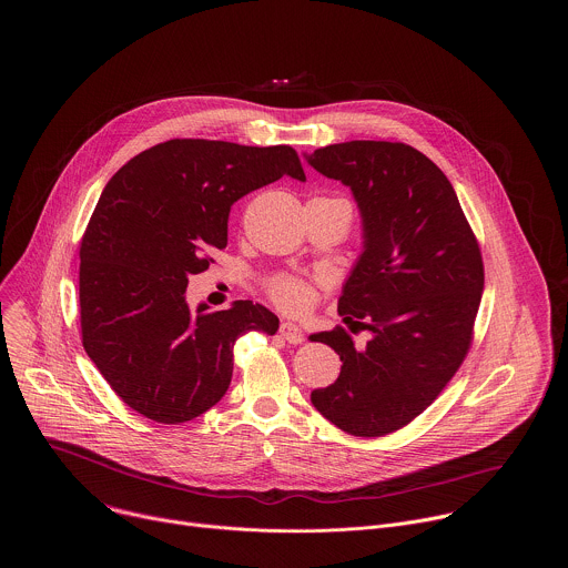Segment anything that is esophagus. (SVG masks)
<instances>
[{
  "mask_svg": "<svg viewBox=\"0 0 568 568\" xmlns=\"http://www.w3.org/2000/svg\"><path fill=\"white\" fill-rule=\"evenodd\" d=\"M280 334H282V338L284 341H288L291 345H300L302 341H304V332H302V327H297L295 324H282L280 325Z\"/></svg>",
  "mask_w": 568,
  "mask_h": 568,
  "instance_id": "34e87169",
  "label": "esophagus"
}]
</instances>
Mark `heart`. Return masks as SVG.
Returning a JSON list of instances; mask_svg holds the SVG:
<instances>
[{
	"mask_svg": "<svg viewBox=\"0 0 568 568\" xmlns=\"http://www.w3.org/2000/svg\"><path fill=\"white\" fill-rule=\"evenodd\" d=\"M266 293L286 313H302L311 304V284L297 275H275L266 282Z\"/></svg>",
	"mask_w": 568,
	"mask_h": 568,
	"instance_id": "1",
	"label": "heart"
}]
</instances>
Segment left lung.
Returning a JSON list of instances; mask_svg holds the SVG:
<instances>
[{"instance_id": "left-lung-1", "label": "left lung", "mask_w": 568, "mask_h": 568, "mask_svg": "<svg viewBox=\"0 0 568 568\" xmlns=\"http://www.w3.org/2000/svg\"><path fill=\"white\" fill-rule=\"evenodd\" d=\"M308 163L352 187L365 251L338 297L336 325L313 334L341 356L315 408L356 437L400 430L442 394L475 338L484 293L477 236L446 174L403 142L354 140L315 151Z\"/></svg>"}]
</instances>
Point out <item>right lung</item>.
<instances>
[{
  "instance_id": "right-lung-1",
  "label": "right lung",
  "mask_w": 568,
  "mask_h": 568,
  "mask_svg": "<svg viewBox=\"0 0 568 568\" xmlns=\"http://www.w3.org/2000/svg\"><path fill=\"white\" fill-rule=\"evenodd\" d=\"M284 174L306 181L291 146L168 140L104 185L81 241L82 347L124 405L190 422L225 396L234 343L277 332L280 320L248 300L192 313L185 288L227 246L232 205Z\"/></svg>"
}]
</instances>
